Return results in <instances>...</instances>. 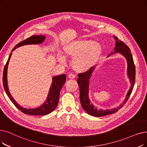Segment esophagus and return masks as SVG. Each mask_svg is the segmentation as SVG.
Segmentation results:
<instances>
[{"mask_svg":"<svg viewBox=\"0 0 147 147\" xmlns=\"http://www.w3.org/2000/svg\"><path fill=\"white\" fill-rule=\"evenodd\" d=\"M75 77H76L75 75L73 74H69L68 76V78L69 79H74L75 78Z\"/></svg>","mask_w":147,"mask_h":147,"instance_id":"obj_1","label":"esophagus"}]
</instances>
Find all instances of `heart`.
Segmentation results:
<instances>
[{
	"label": "heart",
	"instance_id": "b5f03b06",
	"mask_svg": "<svg viewBox=\"0 0 147 147\" xmlns=\"http://www.w3.org/2000/svg\"><path fill=\"white\" fill-rule=\"evenodd\" d=\"M63 52L65 58H74L72 65L75 70L85 71L97 62L101 54L102 47L92 40H81L65 46ZM59 60L63 61L62 56L59 57Z\"/></svg>",
	"mask_w": 147,
	"mask_h": 147
}]
</instances>
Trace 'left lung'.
Listing matches in <instances>:
<instances>
[{"label": "left lung", "instance_id": "8db88e82", "mask_svg": "<svg viewBox=\"0 0 147 147\" xmlns=\"http://www.w3.org/2000/svg\"><path fill=\"white\" fill-rule=\"evenodd\" d=\"M113 37L115 38V40L116 41V46L114 48V52L111 53V55L113 54V53H120L121 55H123L127 59V74H128V76L130 81L131 86L129 91L127 92L126 98L125 99V101H124V103L119 105V107L117 108H114V109H112L111 110L98 109H97L96 107L91 103V101L89 100L88 97L89 83V80L91 78V74L94 69V67L89 68L88 71L84 73H79L78 74L79 78L77 80V82L79 85L80 89V101L83 109H84L85 111H86V113H88L91 116L100 117L107 115H109L117 112L124 106V105L126 103L127 101L128 100L132 92L134 85H135L136 69L135 63H134V61L133 59V56L131 53V51L129 47L127 46L124 42L118 40V38L116 36Z\"/></svg>", "mask_w": 147, "mask_h": 147}]
</instances>
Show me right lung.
Listing matches in <instances>:
<instances>
[{"mask_svg":"<svg viewBox=\"0 0 147 147\" xmlns=\"http://www.w3.org/2000/svg\"><path fill=\"white\" fill-rule=\"evenodd\" d=\"M46 36L44 35H33L30 37L27 38V39L22 41V42L17 44L12 50L14 51L17 47H19L22 46L28 45V44H39L42 43L44 40H45ZM12 53H10L8 59L6 62L5 66L3 69V85L5 89V91L8 96L10 100L12 101L16 107L23 112L25 114L32 115H45L49 114L52 112H53L57 107V105L58 104L59 100V94L61 89L63 85H64L66 81V76L65 74H61L59 76H56L53 77L52 84L51 85L50 91L48 94V97L42 105L40 107L35 108V109H26L20 106L17 103L16 100L11 96V95L9 91L8 87V83H7V69L8 65L11 58Z\"/></svg>","mask_w":147,"mask_h":147,"instance_id":"1","label":"right lung"}]
</instances>
